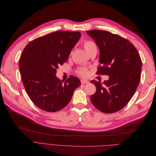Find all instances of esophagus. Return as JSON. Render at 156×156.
<instances>
[{
	"label": "esophagus",
	"mask_w": 156,
	"mask_h": 156,
	"mask_svg": "<svg viewBox=\"0 0 156 156\" xmlns=\"http://www.w3.org/2000/svg\"><path fill=\"white\" fill-rule=\"evenodd\" d=\"M81 84H87L89 83V81L86 79H81Z\"/></svg>",
	"instance_id": "obj_1"
}]
</instances>
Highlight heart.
Returning <instances> with one entry per match:
<instances>
[{
    "label": "heart",
    "mask_w": 156,
    "mask_h": 156,
    "mask_svg": "<svg viewBox=\"0 0 156 156\" xmlns=\"http://www.w3.org/2000/svg\"><path fill=\"white\" fill-rule=\"evenodd\" d=\"M83 46L88 54L90 53L92 51H93L94 50H97V47H96V44L90 40L84 41L83 43ZM77 73L79 75H81V76L85 77H87L88 75L89 71L87 68L81 67V68H79L77 69Z\"/></svg>",
    "instance_id": "1"
}]
</instances>
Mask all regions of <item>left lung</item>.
Wrapping results in <instances>:
<instances>
[{"instance_id": "8db88e82", "label": "left lung", "mask_w": 156, "mask_h": 156, "mask_svg": "<svg viewBox=\"0 0 156 156\" xmlns=\"http://www.w3.org/2000/svg\"><path fill=\"white\" fill-rule=\"evenodd\" d=\"M100 49L96 73L109 76L103 84L95 80L96 92L90 97L94 106L103 112L114 113L124 108L134 95L140 79L142 61L129 41L108 31H87Z\"/></svg>"}]
</instances>
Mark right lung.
I'll return each mask as SVG.
<instances>
[{
  "label": "right lung",
  "mask_w": 156,
  "mask_h": 156,
  "mask_svg": "<svg viewBox=\"0 0 156 156\" xmlns=\"http://www.w3.org/2000/svg\"><path fill=\"white\" fill-rule=\"evenodd\" d=\"M80 32L57 31L33 40L23 49L20 71L25 90L40 109L56 112L66 106L80 80L70 75L64 82L56 77V69L66 62L79 40Z\"/></svg>",
  "instance_id": "add662e5"
}]
</instances>
